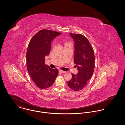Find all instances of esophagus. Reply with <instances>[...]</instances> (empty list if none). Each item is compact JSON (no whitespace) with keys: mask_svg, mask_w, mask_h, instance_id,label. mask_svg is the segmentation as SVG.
Instances as JSON below:
<instances>
[{"mask_svg":"<svg viewBox=\"0 0 125 125\" xmlns=\"http://www.w3.org/2000/svg\"><path fill=\"white\" fill-rule=\"evenodd\" d=\"M59 72L61 73H66V72L64 71H62V70H59Z\"/></svg>","mask_w":125,"mask_h":125,"instance_id":"1","label":"esophagus"}]
</instances>
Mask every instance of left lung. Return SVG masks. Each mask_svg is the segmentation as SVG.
Instances as JSON below:
<instances>
[{
  "mask_svg": "<svg viewBox=\"0 0 125 125\" xmlns=\"http://www.w3.org/2000/svg\"><path fill=\"white\" fill-rule=\"evenodd\" d=\"M74 42V63L78 73H72V78L68 82L71 89L78 91L83 89L91 78L95 67V56L93 49L88 39L80 34L70 33Z\"/></svg>",
  "mask_w": 125,
  "mask_h": 125,
  "instance_id": "8db88e82",
  "label": "left lung"
}]
</instances>
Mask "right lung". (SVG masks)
Here are the masks:
<instances>
[{
	"label": "right lung",
	"instance_id": "1",
	"mask_svg": "<svg viewBox=\"0 0 125 125\" xmlns=\"http://www.w3.org/2000/svg\"><path fill=\"white\" fill-rule=\"evenodd\" d=\"M61 33L43 29L31 39L26 52L27 69L36 86L41 89L52 86L58 75V70L51 68L45 63L51 51L52 41Z\"/></svg>",
	"mask_w": 125,
	"mask_h": 125
}]
</instances>
